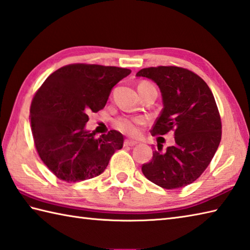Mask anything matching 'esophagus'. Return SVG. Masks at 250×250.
Instances as JSON below:
<instances>
[{"label": "esophagus", "mask_w": 250, "mask_h": 250, "mask_svg": "<svg viewBox=\"0 0 250 250\" xmlns=\"http://www.w3.org/2000/svg\"><path fill=\"white\" fill-rule=\"evenodd\" d=\"M138 144V142L136 141H132V140H125V146H134Z\"/></svg>", "instance_id": "obj_1"}]
</instances>
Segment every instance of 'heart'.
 Returning a JSON list of instances; mask_svg holds the SVG:
<instances>
[{"mask_svg": "<svg viewBox=\"0 0 250 250\" xmlns=\"http://www.w3.org/2000/svg\"><path fill=\"white\" fill-rule=\"evenodd\" d=\"M146 86H153L151 83L143 81L139 84L140 87H146ZM145 120L142 117H131V116H121L114 121V125L117 130L121 131L122 133L128 134L130 136H136L140 134L141 128L144 125Z\"/></svg>", "mask_w": 250, "mask_h": 250, "instance_id": "obj_1", "label": "heart"}]
</instances>
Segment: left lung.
<instances>
[{"label": "left lung", "mask_w": 250, "mask_h": 250, "mask_svg": "<svg viewBox=\"0 0 250 250\" xmlns=\"http://www.w3.org/2000/svg\"><path fill=\"white\" fill-rule=\"evenodd\" d=\"M136 76L157 83L163 95L164 108L151 135L174 133V144L166 150L158 144L142 172L166 189L187 187L206 170L221 141V118L212 92L202 78L182 67L143 68Z\"/></svg>", "instance_id": "8db88e82"}]
</instances>
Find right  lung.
Returning a JSON list of instances; mask_svg holds the SVG:
<instances>
[{
    "mask_svg": "<svg viewBox=\"0 0 250 250\" xmlns=\"http://www.w3.org/2000/svg\"><path fill=\"white\" fill-rule=\"evenodd\" d=\"M131 73L114 66L70 63L51 73L30 106L33 142L41 160L58 179L79 182L104 172L124 146L116 130L95 138L84 129L89 114L106 105L110 91Z\"/></svg>",
    "mask_w": 250,
    "mask_h": 250,
    "instance_id": "1",
    "label": "right lung"
}]
</instances>
